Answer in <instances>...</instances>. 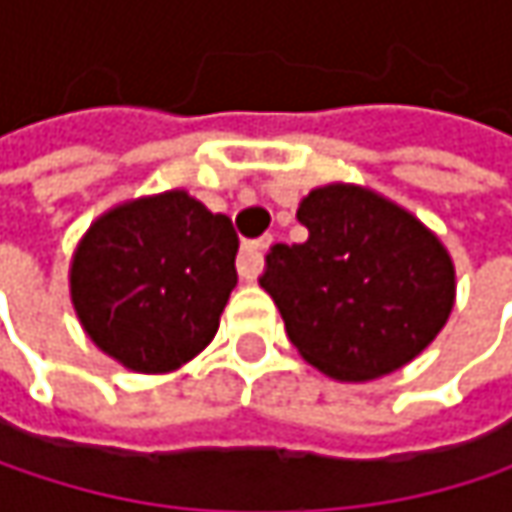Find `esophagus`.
<instances>
[{
    "label": "esophagus",
    "mask_w": 512,
    "mask_h": 512,
    "mask_svg": "<svg viewBox=\"0 0 512 512\" xmlns=\"http://www.w3.org/2000/svg\"><path fill=\"white\" fill-rule=\"evenodd\" d=\"M272 246V237L266 234V237H260V240H249V243H243V249H240V260H237V269H240V275L243 278H257L260 275V269H263V252Z\"/></svg>",
    "instance_id": "obj_1"
}]
</instances>
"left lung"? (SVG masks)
<instances>
[{
    "mask_svg": "<svg viewBox=\"0 0 512 512\" xmlns=\"http://www.w3.org/2000/svg\"><path fill=\"white\" fill-rule=\"evenodd\" d=\"M305 243H275L260 287L317 370L364 382L409 364L448 323L454 263L409 210L353 183L302 198Z\"/></svg>",
    "mask_w": 512,
    "mask_h": 512,
    "instance_id": "obj_1",
    "label": "left lung"
}]
</instances>
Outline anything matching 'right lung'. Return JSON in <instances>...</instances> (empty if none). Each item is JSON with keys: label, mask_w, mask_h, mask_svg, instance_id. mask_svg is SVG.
<instances>
[{"label": "right lung", "mask_w": 512, "mask_h": 512, "mask_svg": "<svg viewBox=\"0 0 512 512\" xmlns=\"http://www.w3.org/2000/svg\"><path fill=\"white\" fill-rule=\"evenodd\" d=\"M240 240L183 189L103 213L70 263V299L88 338L136 373H168L216 335L237 287Z\"/></svg>", "instance_id": "obj_1"}]
</instances>
